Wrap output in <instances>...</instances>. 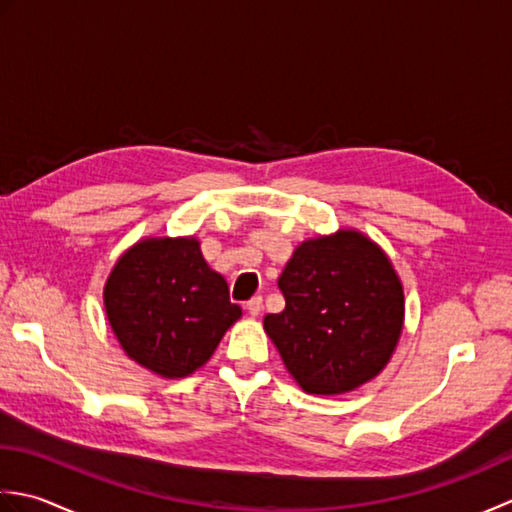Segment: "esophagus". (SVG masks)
<instances>
[{
  "label": "esophagus",
  "mask_w": 512,
  "mask_h": 512,
  "mask_svg": "<svg viewBox=\"0 0 512 512\" xmlns=\"http://www.w3.org/2000/svg\"><path fill=\"white\" fill-rule=\"evenodd\" d=\"M245 309L249 311V316H258L260 309H263V298L254 296L252 300H247V302H245Z\"/></svg>",
  "instance_id": "esophagus-1"
}]
</instances>
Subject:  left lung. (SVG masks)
Returning <instances> with one entry per match:
<instances>
[{
  "label": "left lung",
  "mask_w": 512,
  "mask_h": 512,
  "mask_svg": "<svg viewBox=\"0 0 512 512\" xmlns=\"http://www.w3.org/2000/svg\"><path fill=\"white\" fill-rule=\"evenodd\" d=\"M278 287L285 309L265 316V331L307 393H347L384 369L402 331L404 294L367 236L340 229L305 241Z\"/></svg>",
  "instance_id": "8db88e82"
}]
</instances>
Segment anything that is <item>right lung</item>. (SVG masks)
Masks as SVG:
<instances>
[{"mask_svg":"<svg viewBox=\"0 0 512 512\" xmlns=\"http://www.w3.org/2000/svg\"><path fill=\"white\" fill-rule=\"evenodd\" d=\"M103 300L125 353L165 378L205 364L241 318L225 278L207 267L194 238L134 245L114 265Z\"/></svg>","mask_w":512,"mask_h":512,"instance_id":"obj_1","label":"right lung"}]
</instances>
